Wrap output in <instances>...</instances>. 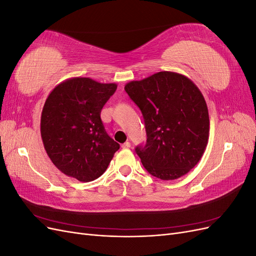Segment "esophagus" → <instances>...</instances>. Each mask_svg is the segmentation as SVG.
<instances>
[{"label": "esophagus", "mask_w": 256, "mask_h": 256, "mask_svg": "<svg viewBox=\"0 0 256 256\" xmlns=\"http://www.w3.org/2000/svg\"><path fill=\"white\" fill-rule=\"evenodd\" d=\"M130 146H131V144H130V142H129V141H126L125 143H122V148H129Z\"/></svg>", "instance_id": "1"}]
</instances>
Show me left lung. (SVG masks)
<instances>
[{
  "label": "left lung",
  "mask_w": 256,
  "mask_h": 256,
  "mask_svg": "<svg viewBox=\"0 0 256 256\" xmlns=\"http://www.w3.org/2000/svg\"><path fill=\"white\" fill-rule=\"evenodd\" d=\"M125 90L144 118L147 140L136 152L147 172L162 180L187 174L209 138L208 109L198 88L182 74L160 72L130 81Z\"/></svg>",
  "instance_id": "obj_1"
}]
</instances>
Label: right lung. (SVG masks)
Listing matches in <instances>:
<instances>
[{"label": "right lung", "mask_w": 256, "mask_h": 256, "mask_svg": "<svg viewBox=\"0 0 256 256\" xmlns=\"http://www.w3.org/2000/svg\"><path fill=\"white\" fill-rule=\"evenodd\" d=\"M116 88V83L76 76L58 84L46 99L40 134L52 164L63 174L82 182L94 180L118 150L100 118Z\"/></svg>", "instance_id": "add662e5"}]
</instances>
